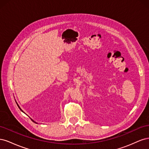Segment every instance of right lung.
I'll use <instances>...</instances> for the list:
<instances>
[{
    "label": "right lung",
    "mask_w": 149,
    "mask_h": 149,
    "mask_svg": "<svg viewBox=\"0 0 149 149\" xmlns=\"http://www.w3.org/2000/svg\"><path fill=\"white\" fill-rule=\"evenodd\" d=\"M16 103H17V102H16ZM17 106H18V107H19V109H20V111H22V112H24V111H22V109H20V107H19V105H18V104H17ZM31 120H32V121H33V122H34V121H33V120H32V119H31ZM34 123H35V122H34Z\"/></svg>",
    "instance_id": "right-lung-1"
}]
</instances>
